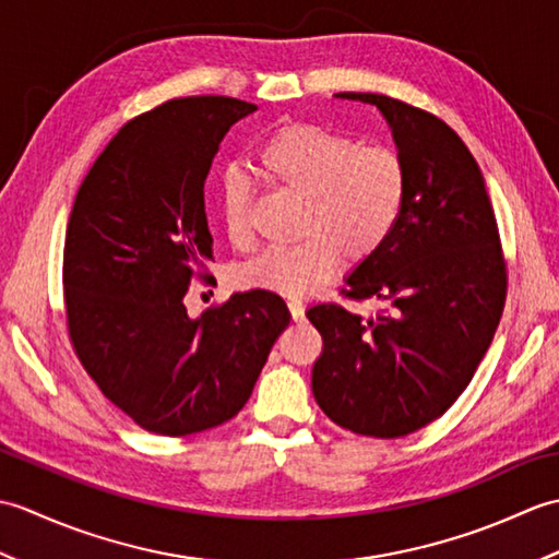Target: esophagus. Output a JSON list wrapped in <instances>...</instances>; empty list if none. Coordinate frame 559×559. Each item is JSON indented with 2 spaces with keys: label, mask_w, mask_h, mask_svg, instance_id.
Returning <instances> with one entry per match:
<instances>
[{
  "label": "esophagus",
  "mask_w": 559,
  "mask_h": 559,
  "mask_svg": "<svg viewBox=\"0 0 559 559\" xmlns=\"http://www.w3.org/2000/svg\"><path fill=\"white\" fill-rule=\"evenodd\" d=\"M288 310H290V317L295 319V322H300V319L305 317V305L298 298H288Z\"/></svg>",
  "instance_id": "1"
}]
</instances>
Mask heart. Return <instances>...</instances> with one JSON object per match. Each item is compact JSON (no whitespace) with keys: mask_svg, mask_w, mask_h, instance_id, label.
Listing matches in <instances>:
<instances>
[{"mask_svg":"<svg viewBox=\"0 0 559 559\" xmlns=\"http://www.w3.org/2000/svg\"><path fill=\"white\" fill-rule=\"evenodd\" d=\"M271 182L305 199L298 245L273 247L240 269V283L290 298L319 290L343 264L382 249L406 204L408 175L394 148L355 146L353 139L319 124H286L259 148ZM249 185L228 175L221 211L228 240L247 247Z\"/></svg>","mask_w":559,"mask_h":559,"instance_id":"b5f03b06","label":"heart"}]
</instances>
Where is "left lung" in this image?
Returning <instances> with one entry per match:
<instances>
[{
  "mask_svg": "<svg viewBox=\"0 0 559 559\" xmlns=\"http://www.w3.org/2000/svg\"><path fill=\"white\" fill-rule=\"evenodd\" d=\"M336 98L382 112L408 189L394 233L346 276L348 298H377L391 312L362 322L341 305L307 310L324 341L312 394L346 430L396 439L468 386L500 324L507 269L483 173L454 129L377 93Z\"/></svg>",
  "mask_w": 559,
  "mask_h": 559,
  "instance_id": "1",
  "label": "left lung"
}]
</instances>
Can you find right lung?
Masks as SVG:
<instances>
[{"mask_svg":"<svg viewBox=\"0 0 559 559\" xmlns=\"http://www.w3.org/2000/svg\"><path fill=\"white\" fill-rule=\"evenodd\" d=\"M257 105L199 96L127 122L93 163L64 240L67 326L81 365L117 408L165 437L211 430L242 411L290 322L252 288L189 317L213 237L204 182L228 129Z\"/></svg>","mask_w":559,"mask_h":559,"instance_id":"add662e5","label":"right lung"}]
</instances>
